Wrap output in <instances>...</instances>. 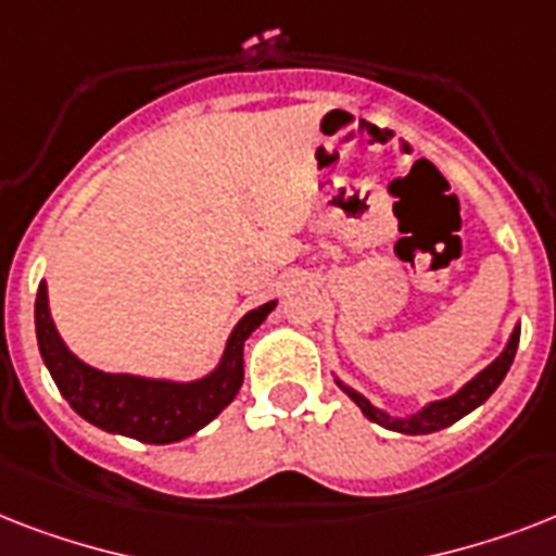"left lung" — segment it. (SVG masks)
<instances>
[{
    "label": "left lung",
    "mask_w": 556,
    "mask_h": 556,
    "mask_svg": "<svg viewBox=\"0 0 556 556\" xmlns=\"http://www.w3.org/2000/svg\"><path fill=\"white\" fill-rule=\"evenodd\" d=\"M517 346H519V329H514L505 352H502V355L488 366V369L479 371V375H476V378L462 389V392H456L453 397H444V401H435V404L430 406H424L421 413L409 415V418H389L387 413H380L378 406H371L364 395H357L355 389L343 387V383H340V387L346 389L349 397L364 409V415L369 418V421L380 424V427H389V430H395V432H406V435H424V432L444 430V427H450V424H456L458 418H465L467 413H473L479 404H484V401L496 392V387H500L502 380H505V375H508L510 364H514V355H517Z\"/></svg>",
    "instance_id": "8db88e82"
}]
</instances>
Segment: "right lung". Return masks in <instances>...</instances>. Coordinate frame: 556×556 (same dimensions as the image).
<instances>
[{"label":"right lung","mask_w":556,"mask_h":556,"mask_svg":"<svg viewBox=\"0 0 556 556\" xmlns=\"http://www.w3.org/2000/svg\"><path fill=\"white\" fill-rule=\"evenodd\" d=\"M274 305L277 303H265L244 314L227 340L225 357L216 371L192 383L109 375L77 361L56 334L48 312L46 282H39L34 320L39 355L74 413L106 432H121L147 444H173L199 432L233 401L244 380V340L260 329Z\"/></svg>","instance_id":"1"}]
</instances>
